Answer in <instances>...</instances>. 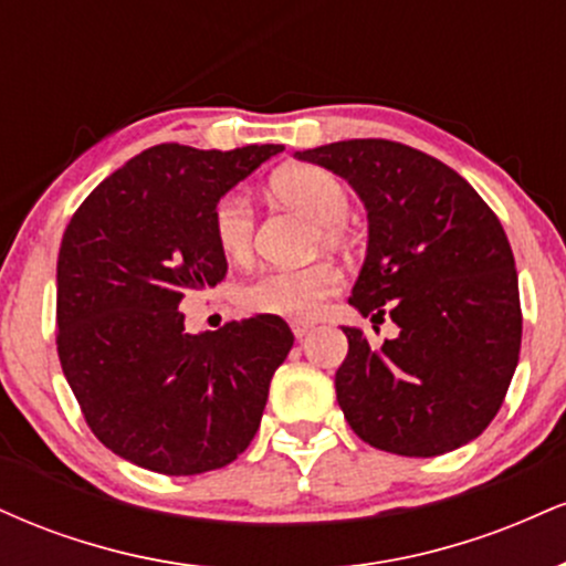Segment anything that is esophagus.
I'll use <instances>...</instances> for the list:
<instances>
[{"label":"esophagus","instance_id":"obj_1","mask_svg":"<svg viewBox=\"0 0 566 566\" xmlns=\"http://www.w3.org/2000/svg\"><path fill=\"white\" fill-rule=\"evenodd\" d=\"M311 333V324L308 322H292V335L297 337V340H303L305 335Z\"/></svg>","mask_w":566,"mask_h":566}]
</instances>
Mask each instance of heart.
Returning <instances> with one entry per match:
<instances>
[{
    "instance_id": "obj_1",
    "label": "heart",
    "mask_w": 566,
    "mask_h": 566,
    "mask_svg": "<svg viewBox=\"0 0 566 566\" xmlns=\"http://www.w3.org/2000/svg\"><path fill=\"white\" fill-rule=\"evenodd\" d=\"M271 188L284 205L303 212L322 226L324 242H337V226L348 216V191L333 172L322 167L297 165L276 172ZM216 242L231 261H242L252 250L255 210L244 191H231L218 201L212 216ZM340 284V274L329 263L305 265V269H269L261 271L239 290L247 308L258 314L284 316V319H308Z\"/></svg>"
}]
</instances>
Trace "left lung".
<instances>
[{"label":"left lung","instance_id":"8db88e82","mask_svg":"<svg viewBox=\"0 0 566 566\" xmlns=\"http://www.w3.org/2000/svg\"><path fill=\"white\" fill-rule=\"evenodd\" d=\"M346 178L367 210V255L348 303L399 337L369 348L343 327L337 405L367 444L433 458L476 439L503 405L522 348L518 276L503 226L444 161L394 140L295 151Z\"/></svg>","mask_w":566,"mask_h":566}]
</instances>
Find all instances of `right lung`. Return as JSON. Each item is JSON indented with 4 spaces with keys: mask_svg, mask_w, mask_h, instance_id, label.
<instances>
[{
    "mask_svg": "<svg viewBox=\"0 0 566 566\" xmlns=\"http://www.w3.org/2000/svg\"><path fill=\"white\" fill-rule=\"evenodd\" d=\"M282 146L161 143L82 201L57 252V356L84 420L114 454L167 476L237 460L287 359L271 314L186 333L180 301L226 276L218 201Z\"/></svg>",
    "mask_w": 566,
    "mask_h": 566,
    "instance_id": "obj_1",
    "label": "right lung"
}]
</instances>
